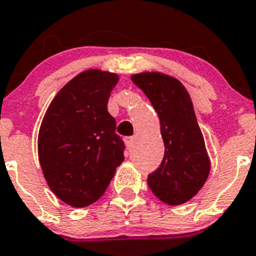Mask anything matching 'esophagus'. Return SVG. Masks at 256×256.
Here are the masks:
<instances>
[{"label":"esophagus","instance_id":"esophagus-1","mask_svg":"<svg viewBox=\"0 0 256 256\" xmlns=\"http://www.w3.org/2000/svg\"><path fill=\"white\" fill-rule=\"evenodd\" d=\"M133 142H134V136H126L124 138V143L127 148H130L133 146Z\"/></svg>","mask_w":256,"mask_h":256}]
</instances>
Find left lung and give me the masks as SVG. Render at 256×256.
<instances>
[{
    "label": "left lung",
    "instance_id": "left-lung-1",
    "mask_svg": "<svg viewBox=\"0 0 256 256\" xmlns=\"http://www.w3.org/2000/svg\"><path fill=\"white\" fill-rule=\"evenodd\" d=\"M156 110L165 152L160 166L148 176L152 194L170 206L186 204L202 188L210 162L185 86L162 72L132 76Z\"/></svg>",
    "mask_w": 256,
    "mask_h": 256
}]
</instances>
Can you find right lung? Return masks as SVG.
Masks as SVG:
<instances>
[{
    "label": "right lung",
    "mask_w": 256,
    "mask_h": 256,
    "mask_svg": "<svg viewBox=\"0 0 256 256\" xmlns=\"http://www.w3.org/2000/svg\"><path fill=\"white\" fill-rule=\"evenodd\" d=\"M118 75L86 70L64 86L46 110L38 136L44 178L69 206L96 202L124 160V143L107 110Z\"/></svg>",
    "instance_id": "right-lung-1"
}]
</instances>
